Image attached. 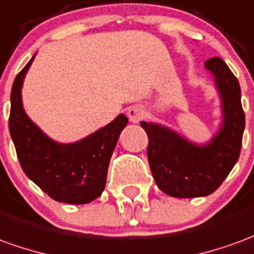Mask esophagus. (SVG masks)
Returning <instances> with one entry per match:
<instances>
[{"label":"esophagus","mask_w":254,"mask_h":254,"mask_svg":"<svg viewBox=\"0 0 254 254\" xmlns=\"http://www.w3.org/2000/svg\"><path fill=\"white\" fill-rule=\"evenodd\" d=\"M127 117H129V121L133 124H139L143 117H144V109L140 107V106H132L127 109Z\"/></svg>","instance_id":"1"}]
</instances>
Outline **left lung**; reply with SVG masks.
<instances>
[{
  "mask_svg": "<svg viewBox=\"0 0 254 254\" xmlns=\"http://www.w3.org/2000/svg\"><path fill=\"white\" fill-rule=\"evenodd\" d=\"M220 99L221 121L210 139L195 143L176 130L141 121L148 136L147 157L158 189L175 198L206 196L219 189L237 164L245 130L241 86L224 60L205 62Z\"/></svg>",
  "mask_w": 254,
  "mask_h": 254,
  "instance_id": "1",
  "label": "left lung"
}]
</instances>
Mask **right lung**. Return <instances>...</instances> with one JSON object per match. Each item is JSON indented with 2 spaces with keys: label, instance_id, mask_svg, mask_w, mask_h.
<instances>
[{
  "label": "right lung",
  "instance_id": "1",
  "mask_svg": "<svg viewBox=\"0 0 254 254\" xmlns=\"http://www.w3.org/2000/svg\"><path fill=\"white\" fill-rule=\"evenodd\" d=\"M15 78L10 92L9 132L23 172L55 201L84 205L100 196L106 187L113 151L127 117L114 121L74 143H60L49 137L30 120L23 107L24 77L34 60Z\"/></svg>",
  "mask_w": 254,
  "mask_h": 254
}]
</instances>
